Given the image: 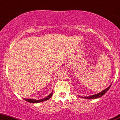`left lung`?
<instances>
[{
    "mask_svg": "<svg viewBox=\"0 0 120 120\" xmlns=\"http://www.w3.org/2000/svg\"><path fill=\"white\" fill-rule=\"evenodd\" d=\"M111 86H112V84H111L110 86L108 88H106V90H103V91H102V92H99V93H98V94H97L93 95L90 96V97H81V98H85V99H90L98 98H100V97H102V96H103V95L105 94L106 92H107V91H108V90H109V88H110Z\"/></svg>",
    "mask_w": 120,
    "mask_h": 120,
    "instance_id": "obj_1",
    "label": "left lung"
}]
</instances>
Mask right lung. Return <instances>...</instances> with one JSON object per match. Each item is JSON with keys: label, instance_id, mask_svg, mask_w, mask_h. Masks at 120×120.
I'll use <instances>...</instances> for the list:
<instances>
[{"label": "right lung", "instance_id": "add662e5", "mask_svg": "<svg viewBox=\"0 0 120 120\" xmlns=\"http://www.w3.org/2000/svg\"><path fill=\"white\" fill-rule=\"evenodd\" d=\"M52 95V92H51L50 95H49L48 97H47L43 99H40V100H36V99H24V100H25L26 101L28 102H30V103H39V102H43V101H47V100L49 99L51 97Z\"/></svg>", "mask_w": 120, "mask_h": 120}]
</instances>
